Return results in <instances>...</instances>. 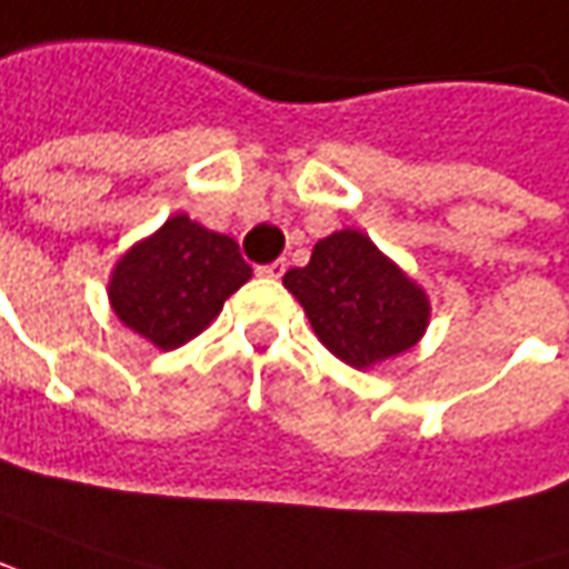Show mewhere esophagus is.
<instances>
[{"instance_id": "obj_1", "label": "esophagus", "mask_w": 569, "mask_h": 569, "mask_svg": "<svg viewBox=\"0 0 569 569\" xmlns=\"http://www.w3.org/2000/svg\"><path fill=\"white\" fill-rule=\"evenodd\" d=\"M258 273H261V277H270V280H280L286 273V261L283 258H277V261H270V264H261Z\"/></svg>"}]
</instances>
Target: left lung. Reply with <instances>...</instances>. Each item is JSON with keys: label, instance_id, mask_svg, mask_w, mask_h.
Returning a JSON list of instances; mask_svg holds the SVG:
<instances>
[{"label": "left lung", "instance_id": "1", "mask_svg": "<svg viewBox=\"0 0 569 569\" xmlns=\"http://www.w3.org/2000/svg\"><path fill=\"white\" fill-rule=\"evenodd\" d=\"M283 286L301 301L317 339L351 367L408 351L427 330L430 301L358 230L320 239Z\"/></svg>", "mask_w": 569, "mask_h": 569}]
</instances>
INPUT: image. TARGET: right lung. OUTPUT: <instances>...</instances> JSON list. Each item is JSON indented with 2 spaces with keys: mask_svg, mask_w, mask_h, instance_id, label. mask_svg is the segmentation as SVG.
Wrapping results in <instances>:
<instances>
[{
  "mask_svg": "<svg viewBox=\"0 0 569 569\" xmlns=\"http://www.w3.org/2000/svg\"><path fill=\"white\" fill-rule=\"evenodd\" d=\"M249 277L252 268L230 236L177 214L123 254L108 296L133 333L171 351L202 333Z\"/></svg>",
  "mask_w": 569,
  "mask_h": 569,
  "instance_id": "1",
  "label": "right lung"
}]
</instances>
